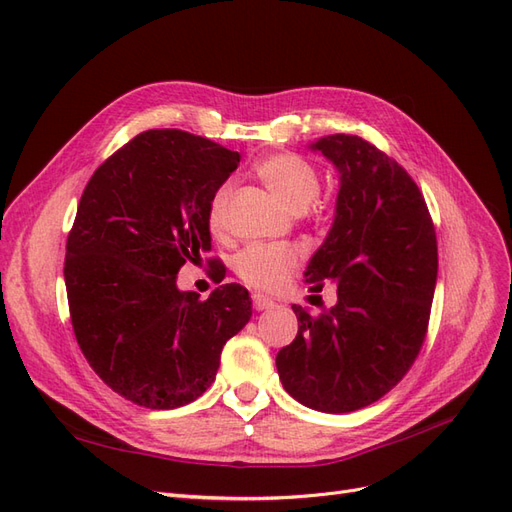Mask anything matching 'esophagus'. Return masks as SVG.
<instances>
[{"instance_id": "34e87169", "label": "esophagus", "mask_w": 512, "mask_h": 512, "mask_svg": "<svg viewBox=\"0 0 512 512\" xmlns=\"http://www.w3.org/2000/svg\"><path fill=\"white\" fill-rule=\"evenodd\" d=\"M253 306H255L257 310H268V308H274L276 302L270 300V298H266V295H261V293H253Z\"/></svg>"}]
</instances>
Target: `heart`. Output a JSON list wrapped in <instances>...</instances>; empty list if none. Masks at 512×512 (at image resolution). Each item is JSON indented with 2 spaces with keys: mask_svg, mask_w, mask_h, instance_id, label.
<instances>
[{
  "mask_svg": "<svg viewBox=\"0 0 512 512\" xmlns=\"http://www.w3.org/2000/svg\"><path fill=\"white\" fill-rule=\"evenodd\" d=\"M255 170L270 191L293 212L306 210L319 195L321 176L302 155L274 153L263 157ZM229 197H232V183H223L210 197L206 223L212 236H223L225 232ZM298 266L300 253L289 244H251L234 261V270L242 283L261 291H278Z\"/></svg>",
  "mask_w": 512,
  "mask_h": 512,
  "instance_id": "heart-1",
  "label": "heart"
}]
</instances>
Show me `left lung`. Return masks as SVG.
<instances>
[{
	"label": "left lung",
	"instance_id": "8db88e82",
	"mask_svg": "<svg viewBox=\"0 0 512 512\" xmlns=\"http://www.w3.org/2000/svg\"><path fill=\"white\" fill-rule=\"evenodd\" d=\"M312 148L340 172L336 219L310 259L306 283H338V304L310 315L291 306L298 336L276 355L291 398L321 412H353L398 385L421 351L438 276L432 214L398 161L359 136Z\"/></svg>",
	"mask_w": 512,
	"mask_h": 512
}]
</instances>
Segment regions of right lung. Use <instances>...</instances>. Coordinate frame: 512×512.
Segmentation results:
<instances>
[{
	"instance_id": "obj_1",
	"label": "right lung",
	"mask_w": 512,
	"mask_h": 512,
	"mask_svg": "<svg viewBox=\"0 0 512 512\" xmlns=\"http://www.w3.org/2000/svg\"><path fill=\"white\" fill-rule=\"evenodd\" d=\"M238 163L208 138L148 129L82 191L63 263L74 336L95 374L138 406L170 410L200 398L225 342L253 315L238 283L208 300L176 287L180 268L210 251V197ZM212 272L225 276V266Z\"/></svg>"
}]
</instances>
